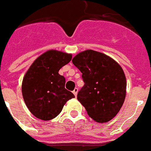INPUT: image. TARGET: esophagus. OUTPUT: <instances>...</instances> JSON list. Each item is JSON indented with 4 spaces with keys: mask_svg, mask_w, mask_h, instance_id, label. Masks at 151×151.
<instances>
[{
    "mask_svg": "<svg viewBox=\"0 0 151 151\" xmlns=\"http://www.w3.org/2000/svg\"><path fill=\"white\" fill-rule=\"evenodd\" d=\"M72 92H73V94L75 95V96H76L77 93H78V88H76L74 89V91H73Z\"/></svg>",
    "mask_w": 151,
    "mask_h": 151,
    "instance_id": "34e87169",
    "label": "esophagus"
}]
</instances>
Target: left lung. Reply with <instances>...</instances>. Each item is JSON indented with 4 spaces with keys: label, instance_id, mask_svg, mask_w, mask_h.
<instances>
[{
    "label": "left lung",
    "instance_id": "8db88e82",
    "mask_svg": "<svg viewBox=\"0 0 151 151\" xmlns=\"http://www.w3.org/2000/svg\"><path fill=\"white\" fill-rule=\"evenodd\" d=\"M82 72L84 85L77 99L88 116L98 123L116 116L126 96V78L120 64L104 53L86 50L72 59Z\"/></svg>",
    "mask_w": 151,
    "mask_h": 151
}]
</instances>
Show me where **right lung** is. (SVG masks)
<instances>
[{
	"label": "right lung",
	"mask_w": 151,
	"mask_h": 151,
	"mask_svg": "<svg viewBox=\"0 0 151 151\" xmlns=\"http://www.w3.org/2000/svg\"><path fill=\"white\" fill-rule=\"evenodd\" d=\"M71 58V54L47 50L35 59L23 77V99L29 112L38 119L56 117L67 101L75 97L65 88V78L59 74Z\"/></svg>",
	"instance_id": "obj_1"
}]
</instances>
